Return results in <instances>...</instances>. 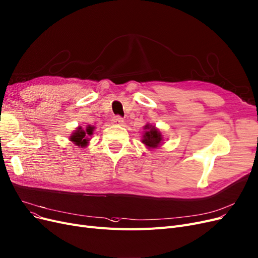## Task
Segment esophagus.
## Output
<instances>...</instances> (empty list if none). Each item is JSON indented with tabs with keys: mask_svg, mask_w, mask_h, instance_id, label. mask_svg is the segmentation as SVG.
Instances as JSON below:
<instances>
[{
	"mask_svg": "<svg viewBox=\"0 0 258 258\" xmlns=\"http://www.w3.org/2000/svg\"><path fill=\"white\" fill-rule=\"evenodd\" d=\"M112 121H113V123H115V125H121V123L123 122V119L120 116H115V117H113Z\"/></svg>",
	"mask_w": 258,
	"mask_h": 258,
	"instance_id": "obj_1",
	"label": "esophagus"
}]
</instances>
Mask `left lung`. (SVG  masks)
Segmentation results:
<instances>
[{
    "label": "left lung",
    "mask_w": 258,
    "mask_h": 258,
    "mask_svg": "<svg viewBox=\"0 0 258 258\" xmlns=\"http://www.w3.org/2000/svg\"><path fill=\"white\" fill-rule=\"evenodd\" d=\"M145 129H147V131H145L143 136V141L142 142L150 148L158 147L162 142L161 132L155 127H149L148 125L145 126Z\"/></svg>",
    "instance_id": "1"
}]
</instances>
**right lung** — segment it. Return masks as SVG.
I'll use <instances>...</instances> for the list:
<instances>
[{
  "label": "right lung",
  "instance_id": "right-lung-1",
  "mask_svg": "<svg viewBox=\"0 0 258 258\" xmlns=\"http://www.w3.org/2000/svg\"><path fill=\"white\" fill-rule=\"evenodd\" d=\"M94 127H87L86 130H82L81 127H79L76 132H74L72 137H70V141L74 142V143L78 146H85L87 143L86 136H91L93 133Z\"/></svg>",
  "mask_w": 258,
  "mask_h": 258
}]
</instances>
